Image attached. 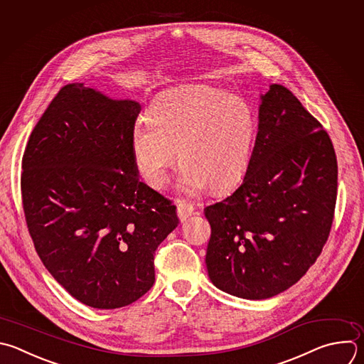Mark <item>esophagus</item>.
Instances as JSON below:
<instances>
[{"instance_id":"obj_1","label":"esophagus","mask_w":364,"mask_h":364,"mask_svg":"<svg viewBox=\"0 0 364 364\" xmlns=\"http://www.w3.org/2000/svg\"><path fill=\"white\" fill-rule=\"evenodd\" d=\"M194 213V205L187 201H178L177 203V214L181 221H186L191 214Z\"/></svg>"}]
</instances>
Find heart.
I'll return each mask as SVG.
<instances>
[{
  "mask_svg": "<svg viewBox=\"0 0 364 364\" xmlns=\"http://www.w3.org/2000/svg\"><path fill=\"white\" fill-rule=\"evenodd\" d=\"M257 132L252 105L240 97L208 87L173 88L159 94L133 127L132 150L146 183L160 190L176 161L180 187L221 193L246 174Z\"/></svg>",
  "mask_w": 364,
  "mask_h": 364,
  "instance_id": "heart-1",
  "label": "heart"
}]
</instances>
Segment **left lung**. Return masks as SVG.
<instances>
[{
    "instance_id": "1",
    "label": "left lung",
    "mask_w": 364,
    "mask_h": 364,
    "mask_svg": "<svg viewBox=\"0 0 364 364\" xmlns=\"http://www.w3.org/2000/svg\"><path fill=\"white\" fill-rule=\"evenodd\" d=\"M260 98L243 183L204 208L211 225L208 277L220 290L249 300L287 290L314 264L337 197V159L323 126L280 84Z\"/></svg>"
}]
</instances>
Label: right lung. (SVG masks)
Here are the masks:
<instances>
[{
    "label": "right lung",
    "instance_id": "add662e5",
    "mask_svg": "<svg viewBox=\"0 0 364 364\" xmlns=\"http://www.w3.org/2000/svg\"><path fill=\"white\" fill-rule=\"evenodd\" d=\"M133 100L74 82L34 127L21 193L34 247L51 276L94 309L134 303L154 284V252L177 227L176 205L140 181Z\"/></svg>",
    "mask_w": 364,
    "mask_h": 364
}]
</instances>
